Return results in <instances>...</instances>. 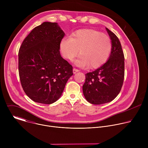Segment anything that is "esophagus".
Returning <instances> with one entry per match:
<instances>
[{
  "label": "esophagus",
  "mask_w": 148,
  "mask_h": 148,
  "mask_svg": "<svg viewBox=\"0 0 148 148\" xmlns=\"http://www.w3.org/2000/svg\"><path fill=\"white\" fill-rule=\"evenodd\" d=\"M78 71H79V70H78V69H75V68L73 69V73H74V74H75L76 73H77V72H78Z\"/></svg>",
  "instance_id": "obj_1"
}]
</instances>
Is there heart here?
Wrapping results in <instances>:
<instances>
[{
  "label": "heart",
  "mask_w": 148,
  "mask_h": 148,
  "mask_svg": "<svg viewBox=\"0 0 148 148\" xmlns=\"http://www.w3.org/2000/svg\"><path fill=\"white\" fill-rule=\"evenodd\" d=\"M63 57L71 60L79 53L81 56L74 60L79 67L97 69L108 60L111 50L112 42L106 34L92 30L84 29L77 31L71 37L62 38L60 44Z\"/></svg>",
  "instance_id": "heart-1"
}]
</instances>
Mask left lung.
Segmentation results:
<instances>
[{"mask_svg": "<svg viewBox=\"0 0 148 148\" xmlns=\"http://www.w3.org/2000/svg\"><path fill=\"white\" fill-rule=\"evenodd\" d=\"M106 30L112 42L108 60L96 70L86 74L82 91L86 100L100 105L112 101L121 91L124 79V55L117 36Z\"/></svg>", "mask_w": 148, "mask_h": 148, "instance_id": "8db88e82", "label": "left lung"}]
</instances>
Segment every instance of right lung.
I'll return each instance as SVG.
<instances>
[{"mask_svg":"<svg viewBox=\"0 0 148 148\" xmlns=\"http://www.w3.org/2000/svg\"><path fill=\"white\" fill-rule=\"evenodd\" d=\"M65 33L57 23L46 22L34 28L18 51V73L26 94L36 102L51 104L62 95L73 75L62 58L60 44Z\"/></svg>","mask_w":148,"mask_h":148,"instance_id":"add662e5","label":"right lung"}]
</instances>
